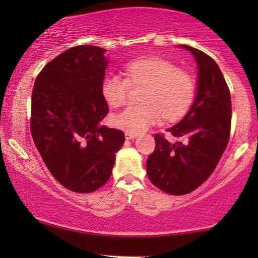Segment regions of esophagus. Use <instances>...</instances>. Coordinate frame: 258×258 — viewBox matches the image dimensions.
Instances as JSON below:
<instances>
[{"instance_id":"1","label":"esophagus","mask_w":258,"mask_h":258,"mask_svg":"<svg viewBox=\"0 0 258 258\" xmlns=\"http://www.w3.org/2000/svg\"><path fill=\"white\" fill-rule=\"evenodd\" d=\"M125 137L126 139H135L137 137V135L136 133H131V132H125Z\"/></svg>"}]
</instances>
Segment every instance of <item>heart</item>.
<instances>
[{
	"mask_svg": "<svg viewBox=\"0 0 258 258\" xmlns=\"http://www.w3.org/2000/svg\"><path fill=\"white\" fill-rule=\"evenodd\" d=\"M125 79L109 75L103 80L102 96L111 108L123 105L130 86H143L139 104L128 105L112 117V125L126 132L146 131L160 120L177 122L188 112L195 96L190 74L160 57H141L123 65Z\"/></svg>",
	"mask_w": 258,
	"mask_h": 258,
	"instance_id": "b5f03b06",
	"label": "heart"
}]
</instances>
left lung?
<instances>
[{"label": "left lung", "instance_id": "1", "mask_svg": "<svg viewBox=\"0 0 258 258\" xmlns=\"http://www.w3.org/2000/svg\"><path fill=\"white\" fill-rule=\"evenodd\" d=\"M179 47L198 64L197 96L185 116L167 130L179 141L170 143L155 135V150L147 160L150 182L171 195L191 193L211 176L227 148L232 121L230 92L220 67L194 47Z\"/></svg>", "mask_w": 258, "mask_h": 258}]
</instances>
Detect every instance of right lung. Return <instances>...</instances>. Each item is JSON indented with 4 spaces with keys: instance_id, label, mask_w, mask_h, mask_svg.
I'll use <instances>...</instances> for the list:
<instances>
[{
    "instance_id": "obj_1",
    "label": "right lung",
    "mask_w": 258,
    "mask_h": 258,
    "mask_svg": "<svg viewBox=\"0 0 258 258\" xmlns=\"http://www.w3.org/2000/svg\"><path fill=\"white\" fill-rule=\"evenodd\" d=\"M105 49L81 44L49 61L32 90L30 128L52 176L69 190L92 193L110 178L122 131L100 126L109 112L102 96Z\"/></svg>"
}]
</instances>
